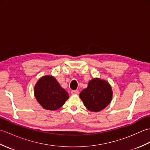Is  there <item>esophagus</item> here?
<instances>
[{"label": "esophagus", "mask_w": 150, "mask_h": 150, "mask_svg": "<svg viewBox=\"0 0 150 150\" xmlns=\"http://www.w3.org/2000/svg\"><path fill=\"white\" fill-rule=\"evenodd\" d=\"M71 93L72 95H78L79 94V91L78 90H73V91H71Z\"/></svg>", "instance_id": "34e87169"}]
</instances>
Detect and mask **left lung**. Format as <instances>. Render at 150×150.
I'll return each mask as SVG.
<instances>
[{
	"label": "left lung",
	"instance_id": "left-lung-1",
	"mask_svg": "<svg viewBox=\"0 0 150 150\" xmlns=\"http://www.w3.org/2000/svg\"><path fill=\"white\" fill-rule=\"evenodd\" d=\"M112 95V89L107 81L95 78L89 82L88 87L81 92L79 96L88 110L98 112L111 103Z\"/></svg>",
	"mask_w": 150,
	"mask_h": 150
}]
</instances>
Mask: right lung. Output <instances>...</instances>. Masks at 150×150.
<instances>
[{
    "label": "right lung",
    "instance_id": "add662e5",
    "mask_svg": "<svg viewBox=\"0 0 150 150\" xmlns=\"http://www.w3.org/2000/svg\"><path fill=\"white\" fill-rule=\"evenodd\" d=\"M34 94L43 108L53 111L59 109L69 98L67 91L50 75L44 76L37 81L34 88Z\"/></svg>",
    "mask_w": 150,
    "mask_h": 150
}]
</instances>
